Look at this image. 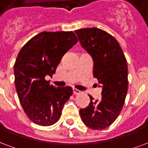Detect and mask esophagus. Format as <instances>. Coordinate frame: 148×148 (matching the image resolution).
<instances>
[{"label": "esophagus", "instance_id": "34e87169", "mask_svg": "<svg viewBox=\"0 0 148 148\" xmlns=\"http://www.w3.org/2000/svg\"><path fill=\"white\" fill-rule=\"evenodd\" d=\"M73 94H75V95H76V94H79V93H80V91L75 88L73 89Z\"/></svg>", "mask_w": 148, "mask_h": 148}]
</instances>
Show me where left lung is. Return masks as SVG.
I'll return each instance as SVG.
<instances>
[{"mask_svg":"<svg viewBox=\"0 0 148 148\" xmlns=\"http://www.w3.org/2000/svg\"><path fill=\"white\" fill-rule=\"evenodd\" d=\"M81 45L93 59L94 77L102 88L101 98L79 110L82 121L92 130H103L115 122L128 90V67L124 53L112 35L98 28L75 31Z\"/></svg>","mask_w":148,"mask_h":148,"instance_id":"left-lung-1","label":"left lung"}]
</instances>
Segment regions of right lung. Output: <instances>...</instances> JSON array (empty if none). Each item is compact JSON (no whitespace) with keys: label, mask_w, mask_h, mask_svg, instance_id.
Returning a JSON list of instances; mask_svg holds the SVG:
<instances>
[{"label":"right lung","mask_w":148,"mask_h":148,"mask_svg":"<svg viewBox=\"0 0 148 148\" xmlns=\"http://www.w3.org/2000/svg\"><path fill=\"white\" fill-rule=\"evenodd\" d=\"M78 42L68 32H42L23 47L14 65L20 104L32 122L49 126L59 119L64 104L73 94L70 86L54 87L45 76L55 73L63 55Z\"/></svg>","instance_id":"right-lung-1"}]
</instances>
